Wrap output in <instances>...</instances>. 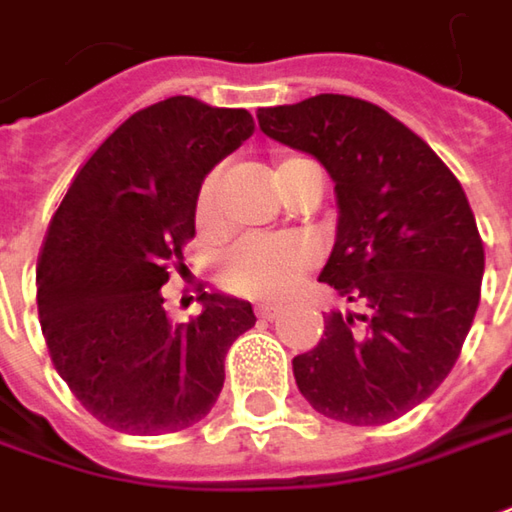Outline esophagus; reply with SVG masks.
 Wrapping results in <instances>:
<instances>
[{"label": "esophagus", "instance_id": "1", "mask_svg": "<svg viewBox=\"0 0 512 512\" xmlns=\"http://www.w3.org/2000/svg\"><path fill=\"white\" fill-rule=\"evenodd\" d=\"M277 314H280L277 306H257V317H260V320H274Z\"/></svg>", "mask_w": 512, "mask_h": 512}]
</instances>
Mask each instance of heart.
<instances>
[{
	"instance_id": "obj_1",
	"label": "heart",
	"mask_w": 512,
	"mask_h": 512,
	"mask_svg": "<svg viewBox=\"0 0 512 512\" xmlns=\"http://www.w3.org/2000/svg\"><path fill=\"white\" fill-rule=\"evenodd\" d=\"M303 155H277L274 158V181L286 195L289 181L303 167H309ZM221 189L223 169L206 172L195 195V221L201 229H215L221 223ZM317 260V246L300 235H246L223 252L218 272L226 289L255 300H280L286 297L300 277L309 272Z\"/></svg>"
}]
</instances>
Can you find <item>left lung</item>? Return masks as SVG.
<instances>
[{"label":"left lung","instance_id":"8db88e82","mask_svg":"<svg viewBox=\"0 0 512 512\" xmlns=\"http://www.w3.org/2000/svg\"><path fill=\"white\" fill-rule=\"evenodd\" d=\"M260 130L314 155L334 178L340 226L320 280L365 314L326 317L294 357L323 416L385 425L428 399L456 365L482 297L485 246L465 189L402 121L354 96L260 107Z\"/></svg>","mask_w":512,"mask_h":512}]
</instances>
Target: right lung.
Masks as SVG:
<instances>
[{
  "instance_id": "obj_1",
  "label": "right lung",
  "mask_w": 512,
  "mask_h": 512,
  "mask_svg": "<svg viewBox=\"0 0 512 512\" xmlns=\"http://www.w3.org/2000/svg\"><path fill=\"white\" fill-rule=\"evenodd\" d=\"M255 130L249 110L172 96L121 121L70 181L36 263L50 360L73 397L124 433L201 422L223 357L255 326L246 300L198 289L203 311L169 323L161 286L186 269L206 172Z\"/></svg>"
}]
</instances>
